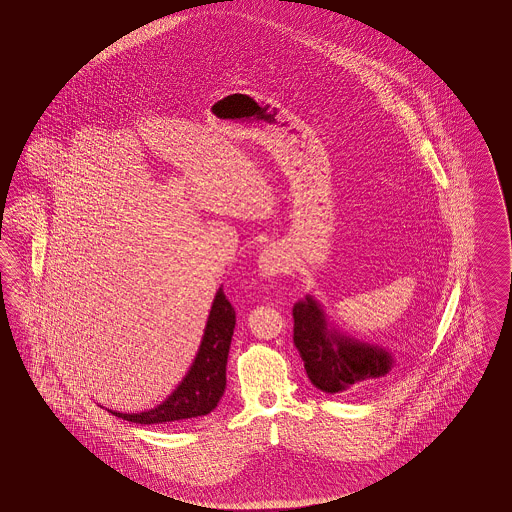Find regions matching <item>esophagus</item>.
I'll return each mask as SVG.
<instances>
[{
	"label": "esophagus",
	"instance_id": "esophagus-1",
	"mask_svg": "<svg viewBox=\"0 0 512 512\" xmlns=\"http://www.w3.org/2000/svg\"><path fill=\"white\" fill-rule=\"evenodd\" d=\"M257 265H259L261 276L272 278V276H278V274L286 272L288 261H286L284 251L278 245L270 244L261 251Z\"/></svg>",
	"mask_w": 512,
	"mask_h": 512
}]
</instances>
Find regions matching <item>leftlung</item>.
<instances>
[{
  "mask_svg": "<svg viewBox=\"0 0 512 512\" xmlns=\"http://www.w3.org/2000/svg\"><path fill=\"white\" fill-rule=\"evenodd\" d=\"M293 345L313 386L324 393L376 390L390 378L395 359L386 347L351 338L332 326L313 295L293 305Z\"/></svg>",
  "mask_w": 512,
  "mask_h": 512,
  "instance_id": "obj_1",
  "label": "left lung"
}]
</instances>
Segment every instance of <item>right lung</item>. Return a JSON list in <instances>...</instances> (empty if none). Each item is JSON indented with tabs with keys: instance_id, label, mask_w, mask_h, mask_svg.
I'll return each mask as SVG.
<instances>
[{
	"instance_id": "add662e5",
	"label": "right lung",
	"mask_w": 512,
	"mask_h": 512,
	"mask_svg": "<svg viewBox=\"0 0 512 512\" xmlns=\"http://www.w3.org/2000/svg\"><path fill=\"white\" fill-rule=\"evenodd\" d=\"M234 326L236 311L226 299L222 288H219L215 293L194 363L182 378V382L176 386V390L163 403L149 411H107L136 424H169L215 411L226 388V363Z\"/></svg>"
}]
</instances>
